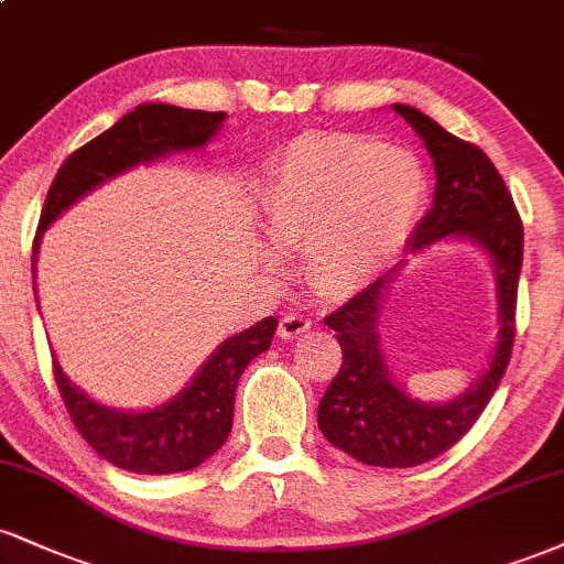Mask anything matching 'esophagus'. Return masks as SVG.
<instances>
[{"label": "esophagus", "instance_id": "34e87169", "mask_svg": "<svg viewBox=\"0 0 564 564\" xmlns=\"http://www.w3.org/2000/svg\"><path fill=\"white\" fill-rule=\"evenodd\" d=\"M310 328H312L310 317L294 315V312H289V315H283L281 323H278V336H281V338H296V336L307 334Z\"/></svg>", "mask_w": 564, "mask_h": 564}]
</instances>
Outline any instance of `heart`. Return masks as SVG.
<instances>
[{
    "label": "heart",
    "mask_w": 564,
    "mask_h": 564,
    "mask_svg": "<svg viewBox=\"0 0 564 564\" xmlns=\"http://www.w3.org/2000/svg\"><path fill=\"white\" fill-rule=\"evenodd\" d=\"M425 175L415 154L359 133H304L283 149L262 194L264 234L302 247V273L325 300H351L402 254Z\"/></svg>",
    "instance_id": "heart-1"
}]
</instances>
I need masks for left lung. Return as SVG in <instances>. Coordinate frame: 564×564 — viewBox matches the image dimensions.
<instances>
[{
	"mask_svg": "<svg viewBox=\"0 0 564 564\" xmlns=\"http://www.w3.org/2000/svg\"><path fill=\"white\" fill-rule=\"evenodd\" d=\"M391 107L415 128L436 167L433 205L412 230L406 252L420 254L438 241H470L486 252L497 275V341L484 372L459 397L449 402L410 397L386 365L378 336L393 278L402 268L397 264L325 317L341 344L344 362L317 406V425L336 449L359 463L415 467L452 449L499 389L514 341L522 223L484 149L457 139L415 107Z\"/></svg>",
	"mask_w": 564,
	"mask_h": 564,
	"instance_id": "left-lung-1",
	"label": "left lung"
}]
</instances>
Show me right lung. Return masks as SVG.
Returning <instances> with one entry per match:
<instances>
[{"label": "right lung", "mask_w": 564, "mask_h": 564, "mask_svg": "<svg viewBox=\"0 0 564 564\" xmlns=\"http://www.w3.org/2000/svg\"><path fill=\"white\" fill-rule=\"evenodd\" d=\"M226 118V112L183 110L162 101H147L76 149L54 175L46 194L33 241V264L44 230L65 209L131 167L207 147ZM275 328V317H264L252 328L226 338L196 370L186 389L152 410H115L97 402L65 376L63 365L52 355L54 381L80 436L110 465L141 476L194 470L226 444L234 425V399L241 372L270 347Z\"/></svg>", "instance_id": "add662e5"}]
</instances>
